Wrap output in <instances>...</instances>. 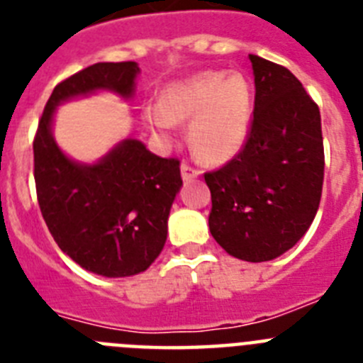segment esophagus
<instances>
[{
  "mask_svg": "<svg viewBox=\"0 0 363 363\" xmlns=\"http://www.w3.org/2000/svg\"><path fill=\"white\" fill-rule=\"evenodd\" d=\"M198 176H200V171H198V169H194L191 163H187V162L182 163V178H184L185 182H191L192 178H198Z\"/></svg>",
  "mask_w": 363,
  "mask_h": 363,
  "instance_id": "obj_1",
  "label": "esophagus"
}]
</instances>
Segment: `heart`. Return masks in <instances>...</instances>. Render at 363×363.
<instances>
[{"mask_svg":"<svg viewBox=\"0 0 363 363\" xmlns=\"http://www.w3.org/2000/svg\"><path fill=\"white\" fill-rule=\"evenodd\" d=\"M142 116L162 138H171L178 121H191L192 150L205 162H227L242 150L251 130V85L242 74L201 72L169 86L162 101L143 105Z\"/></svg>","mask_w":363,"mask_h":363,"instance_id":"b5f03b06","label":"heart"}]
</instances>
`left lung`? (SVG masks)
Segmentation results:
<instances>
[{
    "mask_svg": "<svg viewBox=\"0 0 363 363\" xmlns=\"http://www.w3.org/2000/svg\"><path fill=\"white\" fill-rule=\"evenodd\" d=\"M255 112L245 145L225 165L205 172L213 209L209 229L230 256L278 258L307 233L323 185L318 105L291 70L249 56Z\"/></svg>",
    "mask_w": 363,
    "mask_h": 363,
    "instance_id": "8db88e82",
    "label": "left lung"
}]
</instances>
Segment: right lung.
<instances>
[{
    "label": "right lung",
    "instance_id": "right-lung-1",
    "mask_svg": "<svg viewBox=\"0 0 363 363\" xmlns=\"http://www.w3.org/2000/svg\"><path fill=\"white\" fill-rule=\"evenodd\" d=\"M136 62L94 63L54 86L34 138V179L43 220L65 255L99 277L147 271L167 240V220L182 187L179 162L160 158L138 140H123L96 163L63 154L52 136L56 107L111 91L129 99Z\"/></svg>",
    "mask_w": 363,
    "mask_h": 363
}]
</instances>
